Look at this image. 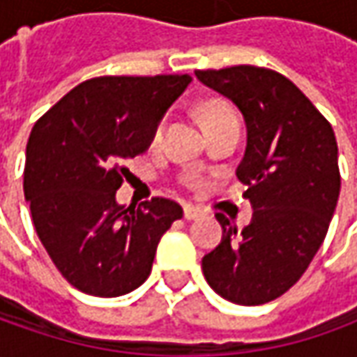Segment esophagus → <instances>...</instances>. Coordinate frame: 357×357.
Listing matches in <instances>:
<instances>
[{
  "mask_svg": "<svg viewBox=\"0 0 357 357\" xmlns=\"http://www.w3.org/2000/svg\"><path fill=\"white\" fill-rule=\"evenodd\" d=\"M202 216V211L197 208V206H192V204H186L185 206V218L186 220H197Z\"/></svg>",
  "mask_w": 357,
  "mask_h": 357,
  "instance_id": "esophagus-1",
  "label": "esophagus"
}]
</instances>
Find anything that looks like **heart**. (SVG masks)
I'll return each mask as SVG.
<instances>
[{
	"label": "heart",
	"instance_id": "1",
	"mask_svg": "<svg viewBox=\"0 0 357 357\" xmlns=\"http://www.w3.org/2000/svg\"><path fill=\"white\" fill-rule=\"evenodd\" d=\"M234 117V111L222 101H206L202 105V119H204V125H213L218 121H225V119ZM162 129H165V123H158L155 135H153V143H158L160 137H162Z\"/></svg>",
	"mask_w": 357,
	"mask_h": 357
}]
</instances>
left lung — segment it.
Returning <instances> with one entry per match:
<instances>
[{"label": "left lung", "mask_w": 357, "mask_h": 357, "mask_svg": "<svg viewBox=\"0 0 357 357\" xmlns=\"http://www.w3.org/2000/svg\"><path fill=\"white\" fill-rule=\"evenodd\" d=\"M195 75L244 117L236 176L254 208L242 230L216 214L222 240L204 254L202 272L216 294L260 306L300 280L326 238L340 197L336 137L308 97L276 71L238 65Z\"/></svg>", "instance_id": "1"}]
</instances>
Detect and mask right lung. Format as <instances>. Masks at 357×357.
Returning a JSON list of instances; mask_svg holds the SVG:
<instances>
[{"label": "right lung", "mask_w": 357, "mask_h": 357, "mask_svg": "<svg viewBox=\"0 0 357 357\" xmlns=\"http://www.w3.org/2000/svg\"><path fill=\"white\" fill-rule=\"evenodd\" d=\"M190 75L97 77L35 123L23 190L37 236L77 290L115 298L151 274L160 236L183 216L169 199L117 202L127 160L143 155Z\"/></svg>", "instance_id": "1"}]
</instances>
